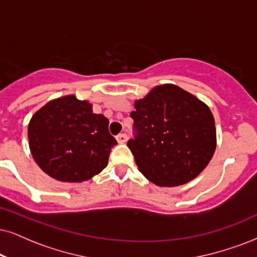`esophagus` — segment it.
<instances>
[{"label": "esophagus", "instance_id": "esophagus-1", "mask_svg": "<svg viewBox=\"0 0 257 257\" xmlns=\"http://www.w3.org/2000/svg\"><path fill=\"white\" fill-rule=\"evenodd\" d=\"M116 140H117L118 144H124L126 141V135L125 134H118L116 136Z\"/></svg>", "mask_w": 257, "mask_h": 257}]
</instances>
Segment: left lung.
<instances>
[{"instance_id": "8db88e82", "label": "left lung", "mask_w": 257, "mask_h": 257, "mask_svg": "<svg viewBox=\"0 0 257 257\" xmlns=\"http://www.w3.org/2000/svg\"><path fill=\"white\" fill-rule=\"evenodd\" d=\"M134 138L126 142L139 171L159 186L186 184L209 164L216 149L215 119L207 105L167 84L136 100Z\"/></svg>"}]
</instances>
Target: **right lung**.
<instances>
[{"label": "right lung", "instance_id": "right-lung-1", "mask_svg": "<svg viewBox=\"0 0 257 257\" xmlns=\"http://www.w3.org/2000/svg\"><path fill=\"white\" fill-rule=\"evenodd\" d=\"M109 121L92 105L74 96L51 100L34 113L28 125L29 148L45 173L60 181L80 183L106 167L117 145Z\"/></svg>", "mask_w": 257, "mask_h": 257}]
</instances>
